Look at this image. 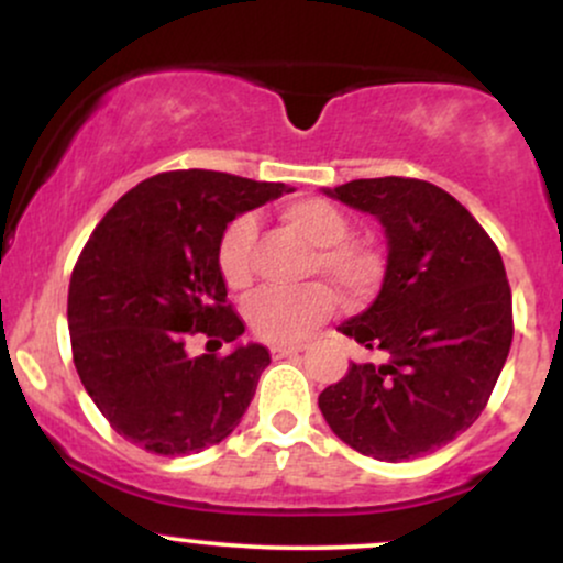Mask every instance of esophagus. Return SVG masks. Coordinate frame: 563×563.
<instances>
[{
  "label": "esophagus",
  "instance_id": "obj_1",
  "mask_svg": "<svg viewBox=\"0 0 563 563\" xmlns=\"http://www.w3.org/2000/svg\"><path fill=\"white\" fill-rule=\"evenodd\" d=\"M307 349V344H283V346H273L269 352H273V360H286V357H294V354H299Z\"/></svg>",
  "mask_w": 563,
  "mask_h": 563
}]
</instances>
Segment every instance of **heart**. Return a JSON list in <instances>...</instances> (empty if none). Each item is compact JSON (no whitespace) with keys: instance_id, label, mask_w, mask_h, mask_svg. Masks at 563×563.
<instances>
[{"instance_id":"obj_1","label":"heart","mask_w":563,"mask_h":563,"mask_svg":"<svg viewBox=\"0 0 563 563\" xmlns=\"http://www.w3.org/2000/svg\"><path fill=\"white\" fill-rule=\"evenodd\" d=\"M283 222L296 235L314 245L309 275H322L349 301H365L380 283V260L365 243L349 241V219L325 198H296L283 209ZM256 219L235 217L219 235L217 267L232 290H245L254 283ZM335 309V296L325 283L301 288H264L245 307L251 333L267 344H296L325 322Z\"/></svg>"}]
</instances>
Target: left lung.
<instances>
[{
    "mask_svg": "<svg viewBox=\"0 0 563 563\" xmlns=\"http://www.w3.org/2000/svg\"><path fill=\"white\" fill-rule=\"evenodd\" d=\"M325 192L380 219L389 260L373 307L339 328L380 363H352L318 405L349 448L412 461L452 442L489 402L514 339L506 267L442 187L378 177Z\"/></svg>",
    "mask_w": 563,
    "mask_h": 563,
    "instance_id": "8db88e82",
    "label": "left lung"
}]
</instances>
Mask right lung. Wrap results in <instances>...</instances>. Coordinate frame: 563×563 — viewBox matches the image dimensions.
I'll list each match as a JSON object with an SVG mask.
<instances>
[{
	"instance_id": "add662e5",
	"label": "right lung",
	"mask_w": 563,
	"mask_h": 563,
	"mask_svg": "<svg viewBox=\"0 0 563 563\" xmlns=\"http://www.w3.org/2000/svg\"><path fill=\"white\" fill-rule=\"evenodd\" d=\"M283 192L224 172H164L115 200L81 249L68 286L74 365L111 429L137 448L190 455L241 423L269 352H217L245 331L217 243L238 214ZM192 334L210 339L200 358L186 354Z\"/></svg>"
}]
</instances>
